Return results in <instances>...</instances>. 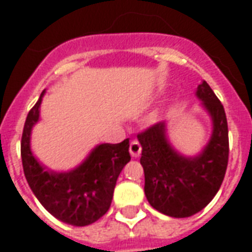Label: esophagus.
Wrapping results in <instances>:
<instances>
[{
	"label": "esophagus",
	"instance_id": "esophagus-1",
	"mask_svg": "<svg viewBox=\"0 0 252 252\" xmlns=\"http://www.w3.org/2000/svg\"><path fill=\"white\" fill-rule=\"evenodd\" d=\"M129 154H131L133 158H137L140 154H142V146L137 140H132L129 144Z\"/></svg>",
	"mask_w": 252,
	"mask_h": 252
}]
</instances>
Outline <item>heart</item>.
Returning a JSON list of instances; mask_svg holds the SVG:
<instances>
[{
	"instance_id": "1",
	"label": "heart",
	"mask_w": 252,
	"mask_h": 252,
	"mask_svg": "<svg viewBox=\"0 0 252 252\" xmlns=\"http://www.w3.org/2000/svg\"><path fill=\"white\" fill-rule=\"evenodd\" d=\"M154 117H155V116H154Z\"/></svg>"
}]
</instances>
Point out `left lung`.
<instances>
[{
  "label": "left lung",
  "mask_w": 252,
  "mask_h": 252,
  "mask_svg": "<svg viewBox=\"0 0 252 252\" xmlns=\"http://www.w3.org/2000/svg\"><path fill=\"white\" fill-rule=\"evenodd\" d=\"M212 121L209 140L200 153L184 155L167 136L162 121L137 135L142 146L144 193L150 205L163 215L184 219L202 211L216 195L228 164V124L224 106L202 81L195 90Z\"/></svg>",
  "instance_id": "1"
}]
</instances>
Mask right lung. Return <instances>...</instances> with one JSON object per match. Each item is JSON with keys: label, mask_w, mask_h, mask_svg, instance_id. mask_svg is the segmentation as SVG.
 <instances>
[{"label": "right lung", "mask_w": 252, "mask_h": 252, "mask_svg": "<svg viewBox=\"0 0 252 252\" xmlns=\"http://www.w3.org/2000/svg\"><path fill=\"white\" fill-rule=\"evenodd\" d=\"M46 90L30 110L21 139L25 178L36 198L58 220L85 227L108 212L116 181L131 160L129 139L117 144H97L81 164L68 171H54L41 164L31 150L32 128L40 120V105Z\"/></svg>", "instance_id": "1"}]
</instances>
